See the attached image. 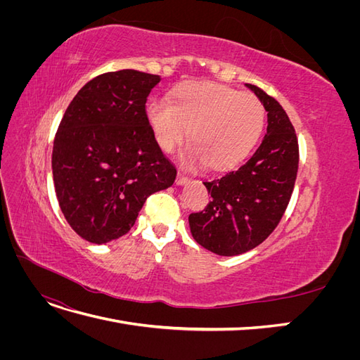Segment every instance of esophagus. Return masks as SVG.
Returning a JSON list of instances; mask_svg holds the SVG:
<instances>
[{
	"instance_id": "1",
	"label": "esophagus",
	"mask_w": 360,
	"mask_h": 360,
	"mask_svg": "<svg viewBox=\"0 0 360 360\" xmlns=\"http://www.w3.org/2000/svg\"><path fill=\"white\" fill-rule=\"evenodd\" d=\"M188 181H189V177H188V176H184L183 172H179V174H177L176 183H177V184H180V186H181V184H186Z\"/></svg>"
}]
</instances>
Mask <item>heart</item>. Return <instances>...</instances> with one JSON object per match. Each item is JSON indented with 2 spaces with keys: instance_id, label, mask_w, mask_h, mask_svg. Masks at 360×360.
Returning <instances> with one entry per match:
<instances>
[{
  "instance_id": "1",
  "label": "heart",
  "mask_w": 360,
  "mask_h": 360,
  "mask_svg": "<svg viewBox=\"0 0 360 360\" xmlns=\"http://www.w3.org/2000/svg\"><path fill=\"white\" fill-rule=\"evenodd\" d=\"M147 118L158 146L171 153L189 136L184 153L189 165L224 171L238 165L263 132L266 110L254 94L216 82H188L172 101L147 105Z\"/></svg>"
}]
</instances>
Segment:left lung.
Returning a JSON list of instances; mask_svg holds the SVG:
<instances>
[{"label":"left lung","instance_id":"obj_1","mask_svg":"<svg viewBox=\"0 0 360 360\" xmlns=\"http://www.w3.org/2000/svg\"><path fill=\"white\" fill-rule=\"evenodd\" d=\"M267 111V134L243 165L204 181L212 201L189 214L191 233L213 254L248 252L274 233L290 202L299 168V143L284 108L259 86L246 84Z\"/></svg>","mask_w":360,"mask_h":360}]
</instances>
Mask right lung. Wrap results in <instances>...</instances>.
<instances>
[{"label":"right lung","instance_id":"obj_1","mask_svg":"<svg viewBox=\"0 0 360 360\" xmlns=\"http://www.w3.org/2000/svg\"><path fill=\"white\" fill-rule=\"evenodd\" d=\"M159 75L132 69L86 82L64 112L52 148V177L72 230L108 243L134 226L151 193L176 181L162 153L146 103Z\"/></svg>","mask_w":360,"mask_h":360}]
</instances>
